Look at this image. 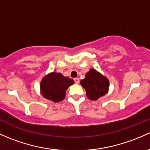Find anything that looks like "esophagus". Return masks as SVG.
I'll use <instances>...</instances> for the list:
<instances>
[{
    "mask_svg": "<svg viewBox=\"0 0 150 150\" xmlns=\"http://www.w3.org/2000/svg\"><path fill=\"white\" fill-rule=\"evenodd\" d=\"M74 80H75V83L76 84H78L79 83H80V80H79V78H78L74 79Z\"/></svg>",
    "mask_w": 150,
    "mask_h": 150,
    "instance_id": "obj_1",
    "label": "esophagus"
}]
</instances>
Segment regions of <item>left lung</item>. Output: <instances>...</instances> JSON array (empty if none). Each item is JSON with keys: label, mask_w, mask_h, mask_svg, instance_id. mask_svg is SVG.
<instances>
[{"label": "left lung", "mask_w": 150, "mask_h": 150, "mask_svg": "<svg viewBox=\"0 0 150 150\" xmlns=\"http://www.w3.org/2000/svg\"><path fill=\"white\" fill-rule=\"evenodd\" d=\"M80 85L85 88L87 97L95 101L106 95L110 87L109 80L95 69H90L87 72Z\"/></svg>", "instance_id": "left-lung-1"}]
</instances>
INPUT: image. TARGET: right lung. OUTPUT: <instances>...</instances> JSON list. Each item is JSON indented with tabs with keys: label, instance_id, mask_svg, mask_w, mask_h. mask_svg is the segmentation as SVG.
Returning <instances> with one entry per match:
<instances>
[{
	"label": "right lung",
	"instance_id": "right-lung-1",
	"mask_svg": "<svg viewBox=\"0 0 150 150\" xmlns=\"http://www.w3.org/2000/svg\"><path fill=\"white\" fill-rule=\"evenodd\" d=\"M72 84V79L63 76L61 73L50 72L41 80L40 93L45 99L58 103L65 99L67 89Z\"/></svg>",
	"mask_w": 150,
	"mask_h": 150
}]
</instances>
